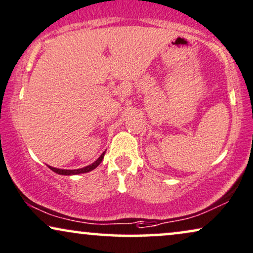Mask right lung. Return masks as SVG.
Here are the masks:
<instances>
[{
  "instance_id": "1",
  "label": "right lung",
  "mask_w": 253,
  "mask_h": 253,
  "mask_svg": "<svg viewBox=\"0 0 253 253\" xmlns=\"http://www.w3.org/2000/svg\"><path fill=\"white\" fill-rule=\"evenodd\" d=\"M104 157V152L101 155L100 158H98L96 162H94L91 165L89 166H86V167H83V169H55V167H51L48 166L50 169L53 170V172L58 173V174H61V175H73V174H80V173H87V172H90V170H93L94 169H96V167L100 165L101 162H102Z\"/></svg>"
}]
</instances>
